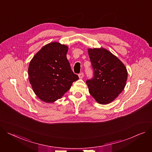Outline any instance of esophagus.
I'll list each match as a JSON object with an SVG mask.
<instances>
[{"label":"esophagus","instance_id":"obj_1","mask_svg":"<svg viewBox=\"0 0 152 152\" xmlns=\"http://www.w3.org/2000/svg\"><path fill=\"white\" fill-rule=\"evenodd\" d=\"M78 76H79V79H82V78H83V77H84V74H83V73H81L79 74V75H78Z\"/></svg>","mask_w":152,"mask_h":152}]
</instances>
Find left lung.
<instances>
[{
    "label": "left lung",
    "instance_id": "obj_1",
    "mask_svg": "<svg viewBox=\"0 0 152 152\" xmlns=\"http://www.w3.org/2000/svg\"><path fill=\"white\" fill-rule=\"evenodd\" d=\"M94 68V78L86 81L90 94L101 104H107L121 94L128 78L126 68L122 61L106 49L88 48Z\"/></svg>",
    "mask_w": 152,
    "mask_h": 152
}]
</instances>
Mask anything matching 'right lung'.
Listing matches in <instances>:
<instances>
[{
  "label": "right lung",
  "mask_w": 152,
  "mask_h": 152,
  "mask_svg": "<svg viewBox=\"0 0 152 152\" xmlns=\"http://www.w3.org/2000/svg\"><path fill=\"white\" fill-rule=\"evenodd\" d=\"M68 46L58 42L45 45L30 60L29 82L37 96L48 103L61 98L79 77L66 58Z\"/></svg>",
  "instance_id": "right-lung-1"
}]
</instances>
